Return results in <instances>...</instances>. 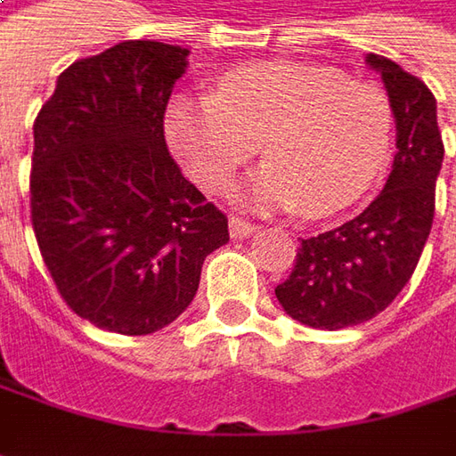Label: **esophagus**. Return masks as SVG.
<instances>
[{
	"instance_id": "obj_1",
	"label": "esophagus",
	"mask_w": 456,
	"mask_h": 456,
	"mask_svg": "<svg viewBox=\"0 0 456 456\" xmlns=\"http://www.w3.org/2000/svg\"><path fill=\"white\" fill-rule=\"evenodd\" d=\"M255 229L257 227H255L252 222L242 219V216H229V234H232L234 240H244V237H249Z\"/></svg>"
}]
</instances>
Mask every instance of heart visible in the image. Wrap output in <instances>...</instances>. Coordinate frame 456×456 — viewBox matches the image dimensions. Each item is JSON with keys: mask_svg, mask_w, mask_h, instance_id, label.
<instances>
[{"mask_svg": "<svg viewBox=\"0 0 456 456\" xmlns=\"http://www.w3.org/2000/svg\"><path fill=\"white\" fill-rule=\"evenodd\" d=\"M164 134L183 168L227 191L262 143L267 166L249 199L259 209L330 216L379 181L394 143L384 90L305 62H257L216 77L212 98H174Z\"/></svg>", "mask_w": 456, "mask_h": 456, "instance_id": "b5f03b06", "label": "heart"}]
</instances>
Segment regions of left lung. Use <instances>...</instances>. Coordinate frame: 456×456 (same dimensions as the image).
I'll return each instance as SVG.
<instances>
[{"label":"left lung","instance_id":"left-lung-1","mask_svg":"<svg viewBox=\"0 0 456 456\" xmlns=\"http://www.w3.org/2000/svg\"><path fill=\"white\" fill-rule=\"evenodd\" d=\"M381 72L396 118V156L384 191L340 227L300 242L290 277L275 295L310 328L338 330L370 321L411 280L432 232L434 186L444 159L436 101L388 57L366 55Z\"/></svg>","mask_w":456,"mask_h":456}]
</instances>
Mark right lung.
Segmentation results:
<instances>
[{"mask_svg":"<svg viewBox=\"0 0 456 456\" xmlns=\"http://www.w3.org/2000/svg\"><path fill=\"white\" fill-rule=\"evenodd\" d=\"M189 50L151 40L72 62L35 120L32 227L62 300L93 325L149 336L199 290L207 255L229 242L164 138Z\"/></svg>","mask_w":456,"mask_h":456,"instance_id":"right-lung-1","label":"right lung"}]
</instances>
